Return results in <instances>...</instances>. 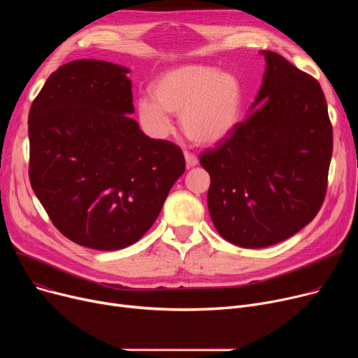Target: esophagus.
Instances as JSON below:
<instances>
[{
    "instance_id": "1",
    "label": "esophagus",
    "mask_w": 358,
    "mask_h": 358,
    "mask_svg": "<svg viewBox=\"0 0 358 358\" xmlns=\"http://www.w3.org/2000/svg\"><path fill=\"white\" fill-rule=\"evenodd\" d=\"M184 158H185V164H187V166H189V168L197 165V162H199L197 157L194 154H192V152H187V150L184 152Z\"/></svg>"
}]
</instances>
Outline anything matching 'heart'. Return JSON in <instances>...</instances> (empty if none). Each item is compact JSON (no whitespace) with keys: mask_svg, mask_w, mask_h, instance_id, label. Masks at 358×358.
<instances>
[{"mask_svg":"<svg viewBox=\"0 0 358 358\" xmlns=\"http://www.w3.org/2000/svg\"><path fill=\"white\" fill-rule=\"evenodd\" d=\"M152 99L138 101L139 122L149 135L164 138L171 130L170 115H180L185 136L212 145L235 129L242 92L239 81L212 66L185 65L162 73L150 85Z\"/></svg>","mask_w":358,"mask_h":358,"instance_id":"heart-1","label":"heart"}]
</instances>
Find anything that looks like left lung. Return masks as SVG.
Masks as SVG:
<instances>
[{"instance_id":"obj_1","label":"left lung","mask_w":358,"mask_h":358,"mask_svg":"<svg viewBox=\"0 0 358 358\" xmlns=\"http://www.w3.org/2000/svg\"><path fill=\"white\" fill-rule=\"evenodd\" d=\"M255 110L200 154L209 213L222 238L264 248L305 228L325 200L332 124L319 83L266 50Z\"/></svg>"}]
</instances>
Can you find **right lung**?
<instances>
[{
	"label": "right lung",
	"mask_w": 358,
	"mask_h": 358,
	"mask_svg": "<svg viewBox=\"0 0 358 358\" xmlns=\"http://www.w3.org/2000/svg\"><path fill=\"white\" fill-rule=\"evenodd\" d=\"M129 69L96 59L56 69L29 111L31 189L78 245L116 251L139 241L185 171L182 150L150 139L135 111Z\"/></svg>",
	"instance_id": "1"
}]
</instances>
